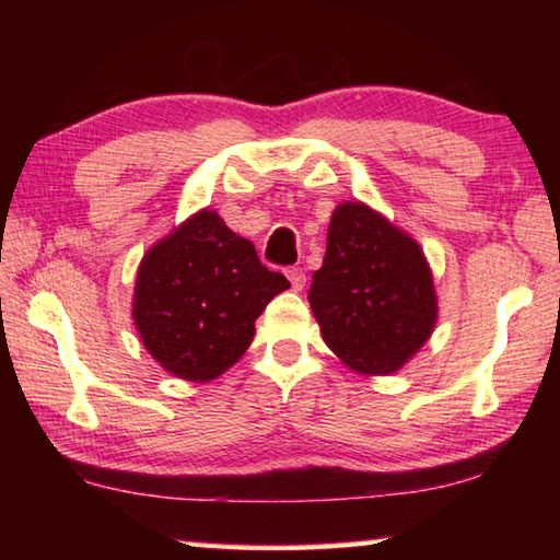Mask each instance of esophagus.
Here are the masks:
<instances>
[{
  "label": "esophagus",
  "mask_w": 560,
  "mask_h": 560,
  "mask_svg": "<svg viewBox=\"0 0 560 560\" xmlns=\"http://www.w3.org/2000/svg\"><path fill=\"white\" fill-rule=\"evenodd\" d=\"M287 277H289V281H291V289H293V291H301L303 287H306V273H303L301 267L287 269Z\"/></svg>",
  "instance_id": "esophagus-1"
}]
</instances>
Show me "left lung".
<instances>
[{
  "label": "left lung",
  "instance_id": "8db88e82",
  "mask_svg": "<svg viewBox=\"0 0 560 560\" xmlns=\"http://www.w3.org/2000/svg\"><path fill=\"white\" fill-rule=\"evenodd\" d=\"M326 346L360 375H393L438 324V291L422 246L365 202L330 214L324 267L308 291Z\"/></svg>",
  "mask_w": 560,
  "mask_h": 560
}]
</instances>
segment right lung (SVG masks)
Listing matches in <instances>:
<instances>
[{
  "instance_id": "obj_1",
  "label": "right lung",
  "mask_w": 560,
  "mask_h": 560,
  "mask_svg": "<svg viewBox=\"0 0 560 560\" xmlns=\"http://www.w3.org/2000/svg\"><path fill=\"white\" fill-rule=\"evenodd\" d=\"M289 287L283 273L264 267L249 240L205 207L145 252L132 320L163 371L210 383L246 353L254 320Z\"/></svg>"
}]
</instances>
